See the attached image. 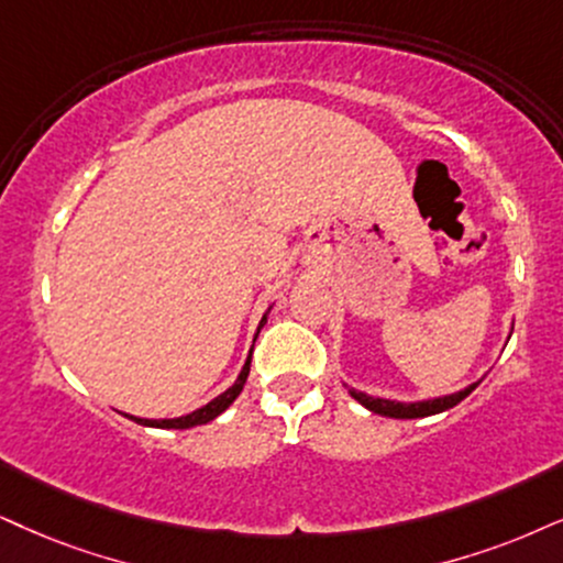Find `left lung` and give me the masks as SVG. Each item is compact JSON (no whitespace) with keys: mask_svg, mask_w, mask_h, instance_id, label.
<instances>
[{"mask_svg":"<svg viewBox=\"0 0 563 563\" xmlns=\"http://www.w3.org/2000/svg\"><path fill=\"white\" fill-rule=\"evenodd\" d=\"M478 387V382L471 384V387L460 389V393L444 395V397H433V400H421V402H395V400H384V397H372L366 393H355V389H347L353 400H358L364 408L372 412H379V416L387 418H426V416H437V412H444L454 408V405L465 400L473 389Z\"/></svg>","mask_w":563,"mask_h":563,"instance_id":"1","label":"left lung"}]
</instances>
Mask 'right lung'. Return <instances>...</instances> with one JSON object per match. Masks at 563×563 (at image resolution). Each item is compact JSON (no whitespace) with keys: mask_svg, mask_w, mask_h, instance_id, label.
Listing matches in <instances>:
<instances>
[{"mask_svg":"<svg viewBox=\"0 0 563 563\" xmlns=\"http://www.w3.org/2000/svg\"><path fill=\"white\" fill-rule=\"evenodd\" d=\"M267 322V314L262 317V322H260V330H262V324ZM257 330V332H260ZM249 366H252V351H249V355H246V364H244V368H241V374H239V379L233 382V387H229L225 389L223 395H218L216 400H210L208 405H202V408L199 410H195V412H189V416H181V418H161V421H153V418H137V416H124L130 418V421H134V423H140V426H153V429H191V426H202V423H210L212 418H218L220 412H223L225 408H229V405L236 400V397L241 395V389H244V384H246V376H249Z\"/></svg>","mask_w":563,"mask_h":563,"instance_id":"add662e5","label":"right lung"}]
</instances>
